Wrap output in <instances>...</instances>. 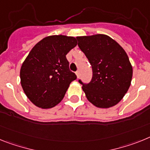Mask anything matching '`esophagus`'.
<instances>
[{
  "label": "esophagus",
  "instance_id": "1",
  "mask_svg": "<svg viewBox=\"0 0 150 150\" xmlns=\"http://www.w3.org/2000/svg\"><path fill=\"white\" fill-rule=\"evenodd\" d=\"M75 74H76V75H77V78L79 79V76H80V73H79V71H77L76 72H75Z\"/></svg>",
  "mask_w": 150,
  "mask_h": 150
}]
</instances>
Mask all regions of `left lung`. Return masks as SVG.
<instances>
[{
  "mask_svg": "<svg viewBox=\"0 0 150 150\" xmlns=\"http://www.w3.org/2000/svg\"><path fill=\"white\" fill-rule=\"evenodd\" d=\"M93 70L91 82L82 84L86 97L99 108H109L120 102L131 85L133 69L129 58L116 41L98 34L76 38Z\"/></svg>",
  "mask_w": 150,
  "mask_h": 150,
  "instance_id": "obj_1",
  "label": "left lung"
}]
</instances>
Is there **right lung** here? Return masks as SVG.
Returning <instances> with one entry per match:
<instances>
[{"label": "right lung", "mask_w": 150, "mask_h": 150, "mask_svg": "<svg viewBox=\"0 0 150 150\" xmlns=\"http://www.w3.org/2000/svg\"><path fill=\"white\" fill-rule=\"evenodd\" d=\"M75 38L51 35L34 46L20 69L21 85L30 101L41 109L61 102L71 81L77 79L69 70L67 54L77 45Z\"/></svg>", "instance_id": "1"}]
</instances>
